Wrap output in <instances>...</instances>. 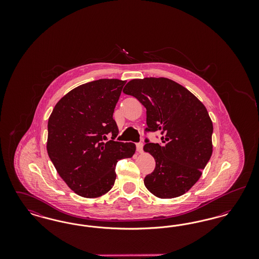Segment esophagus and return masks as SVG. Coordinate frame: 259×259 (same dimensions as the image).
<instances>
[{
  "mask_svg": "<svg viewBox=\"0 0 259 259\" xmlns=\"http://www.w3.org/2000/svg\"><path fill=\"white\" fill-rule=\"evenodd\" d=\"M136 147H137V151H138V152H140V153L143 152V147H144V144H143V143H141V142L138 143V144L136 145Z\"/></svg>",
  "mask_w": 259,
  "mask_h": 259,
  "instance_id": "esophagus-1",
  "label": "esophagus"
}]
</instances>
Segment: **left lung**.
Listing matches in <instances>:
<instances>
[{"label": "left lung", "mask_w": 259, "mask_h": 259, "mask_svg": "<svg viewBox=\"0 0 259 259\" xmlns=\"http://www.w3.org/2000/svg\"><path fill=\"white\" fill-rule=\"evenodd\" d=\"M124 94L147 109L146 131H160L162 145L148 139L144 150L155 160L144 183L156 197L170 199L197 183L212 153V122L206 107L185 87L166 77L132 79Z\"/></svg>", "instance_id": "left-lung-1"}]
</instances>
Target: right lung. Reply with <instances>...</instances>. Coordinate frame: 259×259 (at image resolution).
<instances>
[{
    "label": "right lung",
    "mask_w": 259,
    "mask_h": 259,
    "mask_svg": "<svg viewBox=\"0 0 259 259\" xmlns=\"http://www.w3.org/2000/svg\"><path fill=\"white\" fill-rule=\"evenodd\" d=\"M126 80L102 78L75 87L55 105L48 123L47 149L67 185L81 197L110 191L117 161L130 158L135 144L113 141L118 128L112 115ZM110 133L112 140H102Z\"/></svg>",
    "instance_id": "right-lung-1"
}]
</instances>
